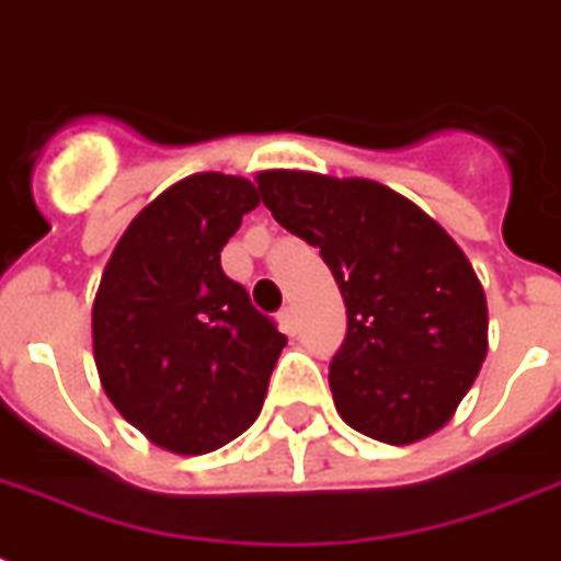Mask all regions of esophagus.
Masks as SVG:
<instances>
[{
    "label": "esophagus",
    "instance_id": "1",
    "mask_svg": "<svg viewBox=\"0 0 561 561\" xmlns=\"http://www.w3.org/2000/svg\"><path fill=\"white\" fill-rule=\"evenodd\" d=\"M279 325H282V332H288V334L297 332V314H294V306L282 308V311H279Z\"/></svg>",
    "mask_w": 561,
    "mask_h": 561
}]
</instances>
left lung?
<instances>
[{
  "label": "left lung",
  "instance_id": "obj_1",
  "mask_svg": "<svg viewBox=\"0 0 561 561\" xmlns=\"http://www.w3.org/2000/svg\"><path fill=\"white\" fill-rule=\"evenodd\" d=\"M264 206L320 247L346 337L329 367L334 408L387 445L436 434L486 360V294L457 241L416 203L375 180L262 171Z\"/></svg>",
  "mask_w": 561,
  "mask_h": 561
}]
</instances>
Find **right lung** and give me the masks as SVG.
Masks as SVG:
<instances>
[{
	"instance_id": "1",
	"label": "right lung",
	"mask_w": 561,
	"mask_h": 561,
	"mask_svg": "<svg viewBox=\"0 0 561 561\" xmlns=\"http://www.w3.org/2000/svg\"><path fill=\"white\" fill-rule=\"evenodd\" d=\"M259 206L250 180L192 174L118 238L92 302L101 387L153 445L209 454L262 413L288 337L255 311L220 250Z\"/></svg>"
}]
</instances>
